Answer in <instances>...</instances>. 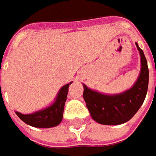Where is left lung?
<instances>
[{
  "label": "left lung",
  "instance_id": "obj_1",
  "mask_svg": "<svg viewBox=\"0 0 156 156\" xmlns=\"http://www.w3.org/2000/svg\"><path fill=\"white\" fill-rule=\"evenodd\" d=\"M140 55L141 69L136 83L124 93L108 95L84 87L83 97L92 118L97 123L117 125L129 121L144 102L148 87V67L144 52L136 43Z\"/></svg>",
  "mask_w": 156,
  "mask_h": 156
}]
</instances>
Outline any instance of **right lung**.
<instances>
[{
  "instance_id": "right-lung-1",
  "label": "right lung",
  "mask_w": 156,
  "mask_h": 156,
  "mask_svg": "<svg viewBox=\"0 0 156 156\" xmlns=\"http://www.w3.org/2000/svg\"><path fill=\"white\" fill-rule=\"evenodd\" d=\"M71 83L72 82H69L60 89L55 102L49 107L32 114H21L17 111H16V114L25 124L33 127L50 128L58 125L62 119L64 105L69 92V87Z\"/></svg>"
}]
</instances>
